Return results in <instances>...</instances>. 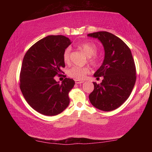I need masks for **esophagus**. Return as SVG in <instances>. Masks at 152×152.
Here are the masks:
<instances>
[{
	"label": "esophagus",
	"mask_w": 152,
	"mask_h": 152,
	"mask_svg": "<svg viewBox=\"0 0 152 152\" xmlns=\"http://www.w3.org/2000/svg\"><path fill=\"white\" fill-rule=\"evenodd\" d=\"M84 81L82 80H75V83L76 84H82L83 83Z\"/></svg>",
	"instance_id": "esophagus-1"
}]
</instances>
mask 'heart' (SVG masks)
I'll use <instances>...</instances> for the list:
<instances>
[{
	"instance_id": "obj_1",
	"label": "heart",
	"mask_w": 152,
	"mask_h": 152,
	"mask_svg": "<svg viewBox=\"0 0 152 152\" xmlns=\"http://www.w3.org/2000/svg\"><path fill=\"white\" fill-rule=\"evenodd\" d=\"M79 50L83 51L87 57H88V62L92 66L96 67L101 63V56L97 54V47L94 43L85 42L80 43L78 46ZM63 61L66 64L70 63V49L66 48L63 53ZM90 73V70L87 68L74 66L68 71V75L76 80H83L87 74Z\"/></svg>"
}]
</instances>
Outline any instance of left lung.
Listing matches in <instances>:
<instances>
[{"label": "left lung", "instance_id": "1", "mask_svg": "<svg viewBox=\"0 0 152 152\" xmlns=\"http://www.w3.org/2000/svg\"><path fill=\"white\" fill-rule=\"evenodd\" d=\"M103 45L104 59L94 76L103 80L94 84L89 95L91 104L103 111H110L124 103L132 93L136 80V68L129 48L116 35L107 31L88 34Z\"/></svg>", "mask_w": 152, "mask_h": 152}]
</instances>
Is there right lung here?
I'll use <instances>...</instances> for the list:
<instances>
[{"instance_id":"obj_1","label":"right lung","mask_w":152,"mask_h":152,"mask_svg":"<svg viewBox=\"0 0 152 152\" xmlns=\"http://www.w3.org/2000/svg\"><path fill=\"white\" fill-rule=\"evenodd\" d=\"M71 44L64 35H49L38 41L25 53L20 72V88L27 103L47 116L60 114L70 103L68 93L75 82L65 78L56 82L65 67L64 51Z\"/></svg>"}]
</instances>
